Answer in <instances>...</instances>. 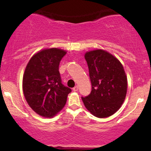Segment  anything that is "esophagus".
Instances as JSON below:
<instances>
[{
	"label": "esophagus",
	"mask_w": 151,
	"mask_h": 151,
	"mask_svg": "<svg viewBox=\"0 0 151 151\" xmlns=\"http://www.w3.org/2000/svg\"><path fill=\"white\" fill-rule=\"evenodd\" d=\"M73 91H77L78 90V86H76L75 87L73 88Z\"/></svg>",
	"instance_id": "34e87169"
}]
</instances>
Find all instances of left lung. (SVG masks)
<instances>
[{"label":"left lung","mask_w":151,"mask_h":151,"mask_svg":"<svg viewBox=\"0 0 151 151\" xmlns=\"http://www.w3.org/2000/svg\"><path fill=\"white\" fill-rule=\"evenodd\" d=\"M87 63L92 90L82 97L84 106L94 116L104 118L120 108L127 92V77L124 67L114 55L102 49L87 51Z\"/></svg>","instance_id":"1"}]
</instances>
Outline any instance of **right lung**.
I'll return each instance as SVG.
<instances>
[{
    "label": "right lung",
    "instance_id": "right-lung-1",
    "mask_svg": "<svg viewBox=\"0 0 151 151\" xmlns=\"http://www.w3.org/2000/svg\"><path fill=\"white\" fill-rule=\"evenodd\" d=\"M67 51L58 48L42 49L31 58L22 78L27 104L37 114L52 117L67 102L71 89L62 84L59 65Z\"/></svg>",
    "mask_w": 151,
    "mask_h": 151
}]
</instances>
